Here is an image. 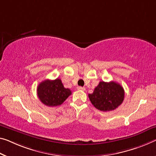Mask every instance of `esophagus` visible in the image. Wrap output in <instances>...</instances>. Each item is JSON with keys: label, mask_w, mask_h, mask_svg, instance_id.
Masks as SVG:
<instances>
[{"label": "esophagus", "mask_w": 156, "mask_h": 156, "mask_svg": "<svg viewBox=\"0 0 156 156\" xmlns=\"http://www.w3.org/2000/svg\"><path fill=\"white\" fill-rule=\"evenodd\" d=\"M77 89L78 90H85L86 88L84 87H82V86H78Z\"/></svg>", "instance_id": "34e87169"}]
</instances>
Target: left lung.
I'll use <instances>...</instances> for the list:
<instances>
[{"label":"left lung","mask_w":156,"mask_h":156,"mask_svg":"<svg viewBox=\"0 0 156 156\" xmlns=\"http://www.w3.org/2000/svg\"><path fill=\"white\" fill-rule=\"evenodd\" d=\"M125 92L119 83L115 81H100L93 93L88 94L90 102L95 108L102 112L116 109L124 100Z\"/></svg>","instance_id":"obj_1"}]
</instances>
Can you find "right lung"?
Listing matches in <instances>:
<instances>
[{
    "instance_id": "right-lung-1",
    "label": "right lung",
    "mask_w": 156,
    "mask_h": 156,
    "mask_svg": "<svg viewBox=\"0 0 156 156\" xmlns=\"http://www.w3.org/2000/svg\"><path fill=\"white\" fill-rule=\"evenodd\" d=\"M37 96L43 104L49 107L61 105L72 94L69 88H66L60 79L46 80L42 81L37 88Z\"/></svg>"
}]
</instances>
